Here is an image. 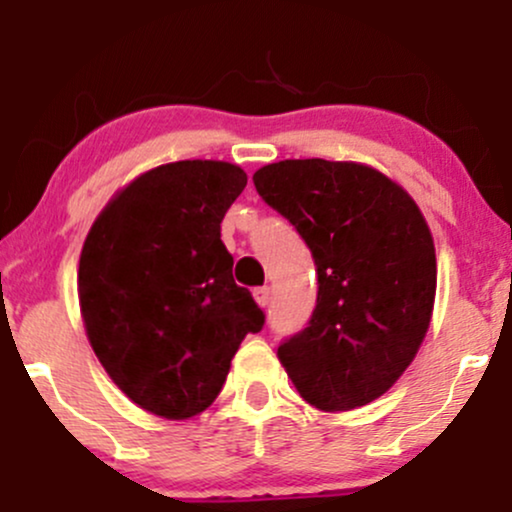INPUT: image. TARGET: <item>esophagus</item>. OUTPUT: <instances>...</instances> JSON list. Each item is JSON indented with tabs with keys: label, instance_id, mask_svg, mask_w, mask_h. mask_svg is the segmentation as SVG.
<instances>
[{
	"label": "esophagus",
	"instance_id": "esophagus-1",
	"mask_svg": "<svg viewBox=\"0 0 512 512\" xmlns=\"http://www.w3.org/2000/svg\"><path fill=\"white\" fill-rule=\"evenodd\" d=\"M252 296H255L260 308H269V303H272V289H269V286H260V289L252 291Z\"/></svg>",
	"mask_w": 512,
	"mask_h": 512
}]
</instances>
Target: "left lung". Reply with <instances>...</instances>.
<instances>
[{
    "label": "left lung",
    "mask_w": 512,
    "mask_h": 512,
    "mask_svg": "<svg viewBox=\"0 0 512 512\" xmlns=\"http://www.w3.org/2000/svg\"><path fill=\"white\" fill-rule=\"evenodd\" d=\"M252 180L308 243L320 284L308 327L276 351L281 366L315 409L373 402L431 325L438 269L424 214L402 185L354 161L286 158Z\"/></svg>",
    "instance_id": "8db88e82"
}]
</instances>
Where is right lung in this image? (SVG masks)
I'll use <instances>...</instances> for the list:
<instances>
[{
    "label": "right lung",
    "instance_id": "1",
    "mask_svg": "<svg viewBox=\"0 0 512 512\" xmlns=\"http://www.w3.org/2000/svg\"><path fill=\"white\" fill-rule=\"evenodd\" d=\"M248 185L226 161H175L115 192L79 257L86 337L134 404L182 421L221 392L264 313L233 281L221 221Z\"/></svg>",
    "mask_w": 512,
    "mask_h": 512
}]
</instances>
